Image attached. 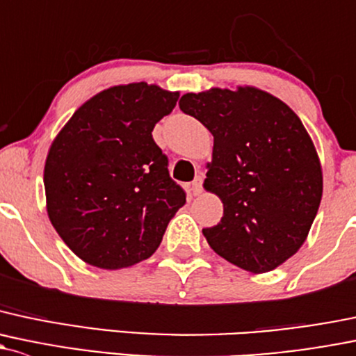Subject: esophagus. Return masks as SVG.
Here are the masks:
<instances>
[{
  "mask_svg": "<svg viewBox=\"0 0 356 356\" xmlns=\"http://www.w3.org/2000/svg\"><path fill=\"white\" fill-rule=\"evenodd\" d=\"M191 191H193L194 196H197V194H201V191H203V177H196L193 182H191Z\"/></svg>",
  "mask_w": 356,
  "mask_h": 356,
  "instance_id": "34e87169",
  "label": "esophagus"
}]
</instances>
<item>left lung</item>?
<instances>
[{
  "label": "left lung",
  "mask_w": 356,
  "mask_h": 356,
  "mask_svg": "<svg viewBox=\"0 0 356 356\" xmlns=\"http://www.w3.org/2000/svg\"><path fill=\"white\" fill-rule=\"evenodd\" d=\"M182 112L213 134L203 188L223 203L209 247L228 263L261 275L304 245L323 197V167L300 118L257 87L184 93Z\"/></svg>",
  "instance_id": "left-lung-1"
}]
</instances>
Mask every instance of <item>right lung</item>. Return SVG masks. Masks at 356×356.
<instances>
[{
	"mask_svg": "<svg viewBox=\"0 0 356 356\" xmlns=\"http://www.w3.org/2000/svg\"><path fill=\"white\" fill-rule=\"evenodd\" d=\"M179 92L147 81L88 99L52 140L44 165L52 227L81 261L122 269L148 259L186 194L152 131Z\"/></svg>",
	"mask_w": 356,
	"mask_h": 356,
	"instance_id": "obj_1",
	"label": "right lung"
}]
</instances>
